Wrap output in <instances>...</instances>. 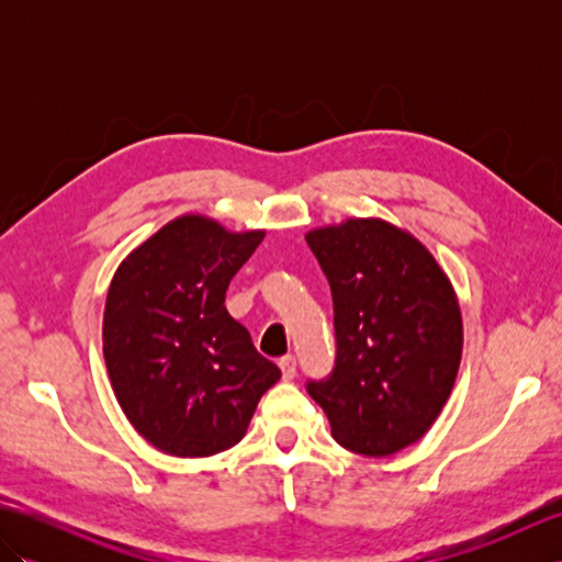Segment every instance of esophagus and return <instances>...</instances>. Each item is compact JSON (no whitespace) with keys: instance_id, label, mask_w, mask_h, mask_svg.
I'll use <instances>...</instances> for the list:
<instances>
[{"instance_id":"obj_1","label":"esophagus","mask_w":562,"mask_h":562,"mask_svg":"<svg viewBox=\"0 0 562 562\" xmlns=\"http://www.w3.org/2000/svg\"><path fill=\"white\" fill-rule=\"evenodd\" d=\"M280 369H282V376L284 379H294L296 376V357L294 355H284L280 357Z\"/></svg>"}]
</instances>
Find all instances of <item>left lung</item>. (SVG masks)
I'll return each instance as SVG.
<instances>
[{
	"label": "left lung",
	"mask_w": 562,
	"mask_h": 562,
	"mask_svg": "<svg viewBox=\"0 0 562 562\" xmlns=\"http://www.w3.org/2000/svg\"><path fill=\"white\" fill-rule=\"evenodd\" d=\"M328 278L336 364L306 391L338 445L389 457L420 439L451 393L463 328L457 294L432 254L384 220L306 234Z\"/></svg>",
	"instance_id": "obj_1"
}]
</instances>
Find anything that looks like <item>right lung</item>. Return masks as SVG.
Returning <instances> with one entry per match:
<instances>
[{
    "label": "right lung",
    "instance_id": "obj_1",
    "mask_svg": "<svg viewBox=\"0 0 562 562\" xmlns=\"http://www.w3.org/2000/svg\"><path fill=\"white\" fill-rule=\"evenodd\" d=\"M266 232H226L183 214L115 270L103 312V357L127 420L171 457H212L246 435L274 381L248 330L226 312L234 274Z\"/></svg>",
    "mask_w": 562,
    "mask_h": 562
}]
</instances>
